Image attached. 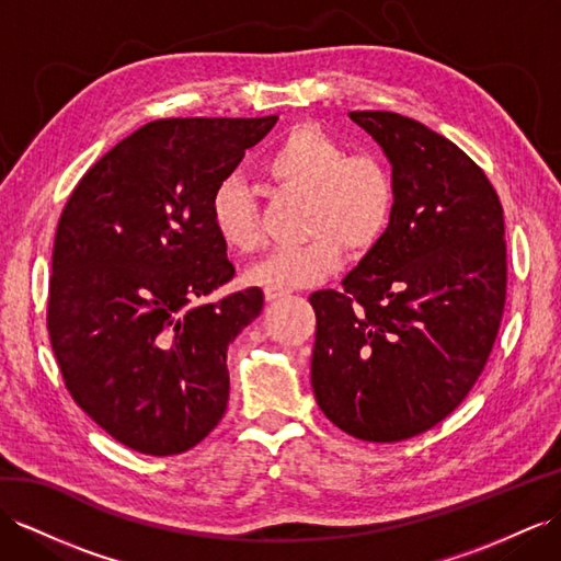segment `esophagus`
I'll return each instance as SVG.
<instances>
[{"instance_id": "1", "label": "esophagus", "mask_w": 561, "mask_h": 561, "mask_svg": "<svg viewBox=\"0 0 561 561\" xmlns=\"http://www.w3.org/2000/svg\"><path fill=\"white\" fill-rule=\"evenodd\" d=\"M289 294H291L289 289H277V286H267V289H265V300H277V298L289 296Z\"/></svg>"}]
</instances>
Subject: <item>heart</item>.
Wrapping results in <instances>:
<instances>
[{"mask_svg":"<svg viewBox=\"0 0 561 561\" xmlns=\"http://www.w3.org/2000/svg\"><path fill=\"white\" fill-rule=\"evenodd\" d=\"M270 180L310 194V241L272 251L247 272L257 286L314 284L341 265L343 247L367 253L383 239L396 213V182L389 168L371 156L348 158L346 147L314 125L286 135L265 161ZM210 222L227 249L251 253L261 247V220L247 182L225 178L210 194Z\"/></svg>","mask_w":561,"mask_h":561,"instance_id":"1","label":"heart"}]
</instances>
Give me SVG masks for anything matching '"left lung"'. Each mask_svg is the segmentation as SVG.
Returning a JSON list of instances; mask_svg holds the SVG:
<instances>
[{"label":"left lung","instance_id":"1","mask_svg":"<svg viewBox=\"0 0 561 561\" xmlns=\"http://www.w3.org/2000/svg\"><path fill=\"white\" fill-rule=\"evenodd\" d=\"M391 163V227L341 291H314L310 381L341 431L405 440L462 403L505 310L500 198L450 139L391 111H353Z\"/></svg>","mask_w":561,"mask_h":561}]
</instances>
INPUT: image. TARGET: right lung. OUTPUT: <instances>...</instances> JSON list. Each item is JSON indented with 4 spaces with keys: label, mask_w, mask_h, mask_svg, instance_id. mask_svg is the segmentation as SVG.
<instances>
[{
    "label": "right lung",
    "mask_w": 561,
    "mask_h": 561,
    "mask_svg": "<svg viewBox=\"0 0 561 561\" xmlns=\"http://www.w3.org/2000/svg\"><path fill=\"white\" fill-rule=\"evenodd\" d=\"M277 116L163 118L88 170L54 239L47 327L66 389L127 448L178 455L227 410V348L263 310L234 277L210 194Z\"/></svg>",
    "instance_id": "1"
}]
</instances>
